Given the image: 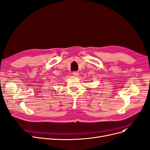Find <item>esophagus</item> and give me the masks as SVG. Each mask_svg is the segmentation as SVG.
<instances>
[{
	"instance_id": "obj_1",
	"label": "esophagus",
	"mask_w": 150,
	"mask_h": 150,
	"mask_svg": "<svg viewBox=\"0 0 150 150\" xmlns=\"http://www.w3.org/2000/svg\"><path fill=\"white\" fill-rule=\"evenodd\" d=\"M72 74H73L74 76H78V75H79V73H78V72H73Z\"/></svg>"
}]
</instances>
